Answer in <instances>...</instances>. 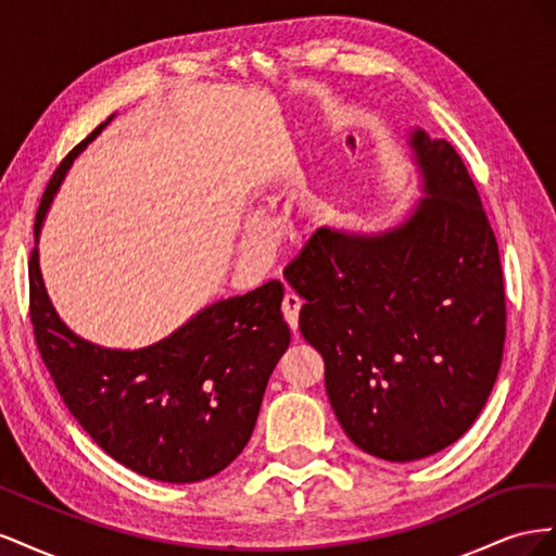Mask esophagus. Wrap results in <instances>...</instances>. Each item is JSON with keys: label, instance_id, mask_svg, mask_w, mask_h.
Wrapping results in <instances>:
<instances>
[{"label": "esophagus", "instance_id": "1", "mask_svg": "<svg viewBox=\"0 0 556 556\" xmlns=\"http://www.w3.org/2000/svg\"><path fill=\"white\" fill-rule=\"evenodd\" d=\"M301 304H304V301H301L296 294H292V292H288L285 294V299H282V317H285V323L290 325V329L292 331H296V327H299V311H301Z\"/></svg>", "mask_w": 556, "mask_h": 556}]
</instances>
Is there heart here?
<instances>
[{
    "mask_svg": "<svg viewBox=\"0 0 556 556\" xmlns=\"http://www.w3.org/2000/svg\"><path fill=\"white\" fill-rule=\"evenodd\" d=\"M266 248V231L260 223H248L241 233V250L245 255H257Z\"/></svg>",
    "mask_w": 556,
    "mask_h": 556,
    "instance_id": "b5f03b06",
    "label": "heart"
}]
</instances>
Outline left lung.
<instances>
[{
    "label": "left lung",
    "instance_id": "8db88e82",
    "mask_svg": "<svg viewBox=\"0 0 556 556\" xmlns=\"http://www.w3.org/2000/svg\"><path fill=\"white\" fill-rule=\"evenodd\" d=\"M408 146L425 197L399 225L323 227L285 268L348 439L401 464L470 429L506 341L498 245L476 185L445 139L415 127Z\"/></svg>",
    "mask_w": 556,
    "mask_h": 556
}]
</instances>
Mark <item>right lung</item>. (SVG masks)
<instances>
[{
	"instance_id": "obj_1",
	"label": "right lung",
	"mask_w": 556,
	"mask_h": 556,
	"mask_svg": "<svg viewBox=\"0 0 556 556\" xmlns=\"http://www.w3.org/2000/svg\"><path fill=\"white\" fill-rule=\"evenodd\" d=\"M113 117L64 157L43 192L29 257L31 327L66 408L109 457L150 480L199 482L237 459L255 429L266 382L290 345L285 290L271 280L215 301L139 350L97 345L62 323L43 285L39 233L70 166Z\"/></svg>"
}]
</instances>
